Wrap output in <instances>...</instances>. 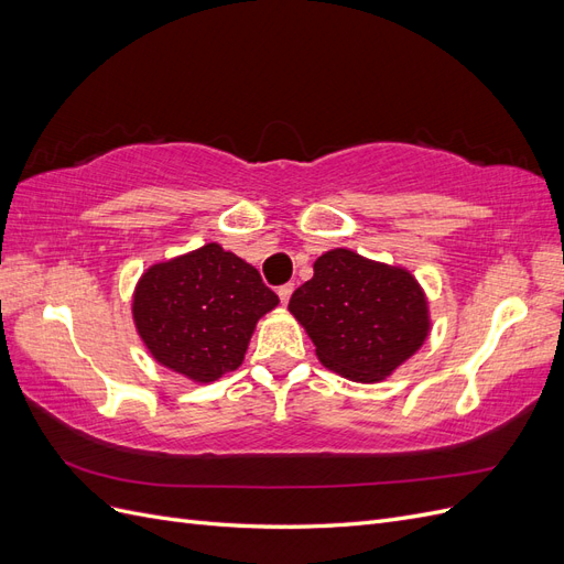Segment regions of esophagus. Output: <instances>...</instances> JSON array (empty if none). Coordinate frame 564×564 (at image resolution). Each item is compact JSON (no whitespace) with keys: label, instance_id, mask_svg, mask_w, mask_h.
Masks as SVG:
<instances>
[{"label":"esophagus","instance_id":"esophagus-1","mask_svg":"<svg viewBox=\"0 0 564 564\" xmlns=\"http://www.w3.org/2000/svg\"><path fill=\"white\" fill-rule=\"evenodd\" d=\"M292 294H294V284H282V286L278 289V296H280L282 303H289V299H292Z\"/></svg>","mask_w":564,"mask_h":564}]
</instances>
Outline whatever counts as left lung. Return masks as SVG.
Here are the masks:
<instances>
[{
  "label": "left lung",
  "instance_id": "obj_1",
  "mask_svg": "<svg viewBox=\"0 0 564 564\" xmlns=\"http://www.w3.org/2000/svg\"><path fill=\"white\" fill-rule=\"evenodd\" d=\"M289 301L317 360L360 383H379L429 338V301L412 272L332 249Z\"/></svg>",
  "mask_w": 564,
  "mask_h": 564
}]
</instances>
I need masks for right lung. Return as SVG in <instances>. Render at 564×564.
Returning a JSON list of instances; mask_svg holds the SVG:
<instances>
[{
    "mask_svg": "<svg viewBox=\"0 0 564 564\" xmlns=\"http://www.w3.org/2000/svg\"><path fill=\"white\" fill-rule=\"evenodd\" d=\"M280 303L259 270L209 242L150 265L133 292V324L155 360L195 383L242 365L249 338Z\"/></svg>",
    "mask_w": 564,
    "mask_h": 564,
    "instance_id": "obj_1",
    "label": "right lung"
}]
</instances>
